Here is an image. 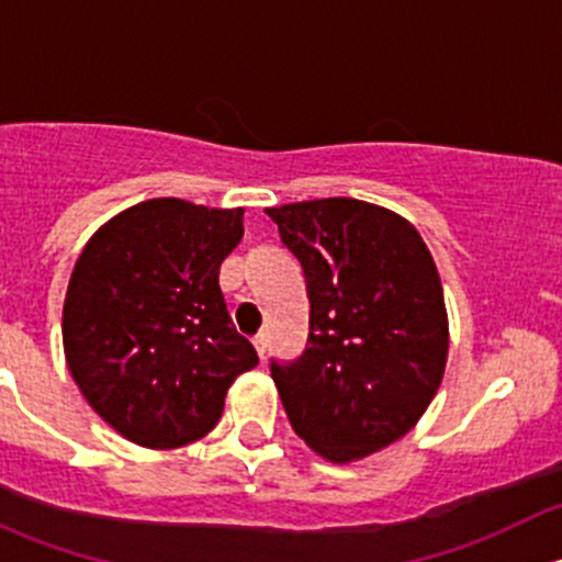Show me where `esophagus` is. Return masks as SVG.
<instances>
[{
    "mask_svg": "<svg viewBox=\"0 0 562 562\" xmlns=\"http://www.w3.org/2000/svg\"><path fill=\"white\" fill-rule=\"evenodd\" d=\"M252 345H255V350H258L260 359H266V348H269V334L258 331V334H255V337H252Z\"/></svg>",
    "mask_w": 562,
    "mask_h": 562,
    "instance_id": "34e87169",
    "label": "esophagus"
}]
</instances>
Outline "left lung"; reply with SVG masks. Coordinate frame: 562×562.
I'll use <instances>...</instances> for the list:
<instances>
[{
	"instance_id": "1",
	"label": "left lung",
	"mask_w": 562,
	"mask_h": 562,
	"mask_svg": "<svg viewBox=\"0 0 562 562\" xmlns=\"http://www.w3.org/2000/svg\"><path fill=\"white\" fill-rule=\"evenodd\" d=\"M266 214L310 296L307 350L271 364L288 422L334 464L375 454L416 427L443 381L449 313L432 252L413 223L356 198Z\"/></svg>"
}]
</instances>
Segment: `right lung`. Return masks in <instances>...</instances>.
<instances>
[{"label": "right lung", "instance_id": "obj_1", "mask_svg": "<svg viewBox=\"0 0 562 562\" xmlns=\"http://www.w3.org/2000/svg\"><path fill=\"white\" fill-rule=\"evenodd\" d=\"M245 209L151 198L94 231L67 285L61 342L92 411L130 443L179 449L212 432L258 353L231 323L220 263Z\"/></svg>", "mask_w": 562, "mask_h": 562}]
</instances>
